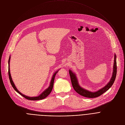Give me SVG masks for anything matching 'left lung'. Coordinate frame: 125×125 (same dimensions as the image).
<instances>
[{"mask_svg":"<svg viewBox=\"0 0 125 125\" xmlns=\"http://www.w3.org/2000/svg\"><path fill=\"white\" fill-rule=\"evenodd\" d=\"M113 73L112 77L111 78L110 81L108 83L103 87L100 89L99 90L91 92L87 89H85L81 87L79 84V82L78 79L77 78L76 75L75 73L73 72L71 70H69V73H70L72 84L73 88L74 90L79 94L81 95L82 96L85 97L87 98H95L100 96L106 91H107L109 88L111 87L115 81L116 74H117V62H116V55L114 54V64L113 68Z\"/></svg>","mask_w":125,"mask_h":125,"instance_id":"obj_1","label":"left lung"}]
</instances>
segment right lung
<instances>
[{
	"instance_id": "obj_1",
	"label": "right lung",
	"mask_w": 125,
	"mask_h": 125,
	"mask_svg": "<svg viewBox=\"0 0 125 125\" xmlns=\"http://www.w3.org/2000/svg\"><path fill=\"white\" fill-rule=\"evenodd\" d=\"M10 58L11 57L10 55L9 58V60H8V75H9V80L11 83V84L12 85V86L13 87V88L14 89V90L17 92L19 94H20L21 96H22L23 97H24V98H25L26 99H27L28 100H42V99H43L44 98H45L46 97L50 94V93L51 92L52 88H53V82H54V77L55 75L58 73V72H59V70H58L57 71L55 72V73H54L52 75V77L51 82H50V85L46 89H45L42 93L41 94H40L39 96H36V97H29V96H26L24 94H23L22 93H21L16 88L15 85L14 83V82L12 80L11 76V74H10Z\"/></svg>"
}]
</instances>
